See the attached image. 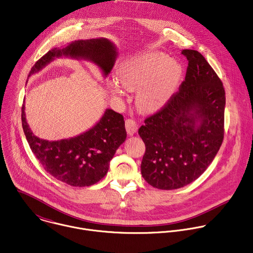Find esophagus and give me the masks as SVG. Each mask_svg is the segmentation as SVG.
<instances>
[{"instance_id": "1", "label": "esophagus", "mask_w": 253, "mask_h": 253, "mask_svg": "<svg viewBox=\"0 0 253 253\" xmlns=\"http://www.w3.org/2000/svg\"><path fill=\"white\" fill-rule=\"evenodd\" d=\"M125 127H126V130H127V133L132 136L134 135L137 131H138V125H137V122L133 119H127L125 121Z\"/></svg>"}]
</instances>
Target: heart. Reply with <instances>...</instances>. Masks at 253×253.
I'll list each match as a JSON object with an SVG mask.
<instances>
[{
  "label": "heart",
  "instance_id": "b5f03b06",
  "mask_svg": "<svg viewBox=\"0 0 253 253\" xmlns=\"http://www.w3.org/2000/svg\"><path fill=\"white\" fill-rule=\"evenodd\" d=\"M182 68L174 60L159 52H147L121 62L117 80L109 82L113 93H122L119 83L129 90H138L136 104L140 111L154 113L162 109L173 94Z\"/></svg>",
  "mask_w": 253,
  "mask_h": 253
}]
</instances>
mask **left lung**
<instances>
[{
	"instance_id": "1",
	"label": "left lung",
	"mask_w": 253,
	"mask_h": 253,
	"mask_svg": "<svg viewBox=\"0 0 253 253\" xmlns=\"http://www.w3.org/2000/svg\"><path fill=\"white\" fill-rule=\"evenodd\" d=\"M181 54L188 61L185 80L138 131L146 146L142 176L153 187L164 190L177 189L197 179L224 140L223 83L201 53L185 49Z\"/></svg>"
}]
</instances>
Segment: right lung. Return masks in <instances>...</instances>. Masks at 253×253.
<instances>
[{
    "instance_id": "obj_1",
    "label": "right lung",
    "mask_w": 253,
    "mask_h": 253,
    "mask_svg": "<svg viewBox=\"0 0 253 253\" xmlns=\"http://www.w3.org/2000/svg\"><path fill=\"white\" fill-rule=\"evenodd\" d=\"M70 56L92 61L107 76L113 68L116 48L105 38L75 41L63 49H51L31 68L28 77L54 57ZM22 129L32 153L43 169L56 179L72 186L84 187L98 182L107 173L109 163L126 140L122 114L106 109L101 119L88 131L60 141H46L31 132L21 106Z\"/></svg>"
}]
</instances>
